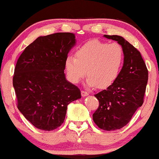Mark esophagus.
Here are the masks:
<instances>
[{
    "label": "esophagus",
    "instance_id": "obj_1",
    "mask_svg": "<svg viewBox=\"0 0 159 159\" xmlns=\"http://www.w3.org/2000/svg\"><path fill=\"white\" fill-rule=\"evenodd\" d=\"M81 94H82V96L83 97H86L89 95V93H87V92H85V91H82Z\"/></svg>",
    "mask_w": 159,
    "mask_h": 159
}]
</instances>
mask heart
Wrapping results in <instances>:
<instances>
[{"instance_id": "obj_1", "label": "heart", "mask_w": 159, "mask_h": 159, "mask_svg": "<svg viewBox=\"0 0 159 159\" xmlns=\"http://www.w3.org/2000/svg\"><path fill=\"white\" fill-rule=\"evenodd\" d=\"M124 60V48L120 44L94 39L76 51V58L70 56L66 59L65 70L71 83H80L87 73V87L105 89L117 78Z\"/></svg>"}]
</instances>
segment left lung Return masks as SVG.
I'll return each instance as SVG.
<instances>
[{"instance_id": "obj_1", "label": "left lung", "mask_w": 159, "mask_h": 159, "mask_svg": "<svg viewBox=\"0 0 159 159\" xmlns=\"http://www.w3.org/2000/svg\"><path fill=\"white\" fill-rule=\"evenodd\" d=\"M124 48L122 69L113 84L95 94L99 106L93 118L104 130H115L127 125L142 106L148 81V70L140 52L120 35H107Z\"/></svg>"}]
</instances>
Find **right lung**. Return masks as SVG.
Returning a JSON list of instances; mask_svg holds the SVG:
<instances>
[{"mask_svg": "<svg viewBox=\"0 0 159 159\" xmlns=\"http://www.w3.org/2000/svg\"><path fill=\"white\" fill-rule=\"evenodd\" d=\"M75 34L58 32L39 36L19 57L13 85L18 109L39 129L51 131L64 123L67 105L81 98L80 89L66 79L68 53Z\"/></svg>", "mask_w": 159, "mask_h": 159, "instance_id": "add662e5", "label": "right lung"}]
</instances>
